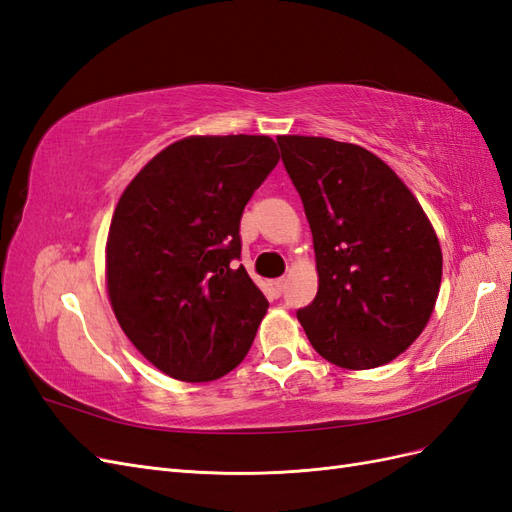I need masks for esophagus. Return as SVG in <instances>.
Listing matches in <instances>:
<instances>
[{
    "label": "esophagus",
    "mask_w": 512,
    "mask_h": 512,
    "mask_svg": "<svg viewBox=\"0 0 512 512\" xmlns=\"http://www.w3.org/2000/svg\"><path fill=\"white\" fill-rule=\"evenodd\" d=\"M284 288H286V280H284V277H280V280H273V282H271V290H273L275 297H280V294L284 292Z\"/></svg>",
    "instance_id": "34e87169"
}]
</instances>
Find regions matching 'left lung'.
<instances>
[{
  "label": "left lung",
  "instance_id": "8db88e82",
  "mask_svg": "<svg viewBox=\"0 0 512 512\" xmlns=\"http://www.w3.org/2000/svg\"><path fill=\"white\" fill-rule=\"evenodd\" d=\"M312 228L318 294L297 312L314 350L346 369L393 361L436 305L442 252L425 211L374 153L277 136Z\"/></svg>",
  "mask_w": 512,
  "mask_h": 512
}]
</instances>
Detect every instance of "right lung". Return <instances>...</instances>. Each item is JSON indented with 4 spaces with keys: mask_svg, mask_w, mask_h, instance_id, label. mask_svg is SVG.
<instances>
[{
    "mask_svg": "<svg viewBox=\"0 0 512 512\" xmlns=\"http://www.w3.org/2000/svg\"><path fill=\"white\" fill-rule=\"evenodd\" d=\"M280 162L269 136H190L121 194L106 286L123 333L183 382L215 380L250 350L269 301L237 267L241 215Z\"/></svg>",
    "mask_w": 512,
    "mask_h": 512,
    "instance_id": "1",
    "label": "right lung"
}]
</instances>
